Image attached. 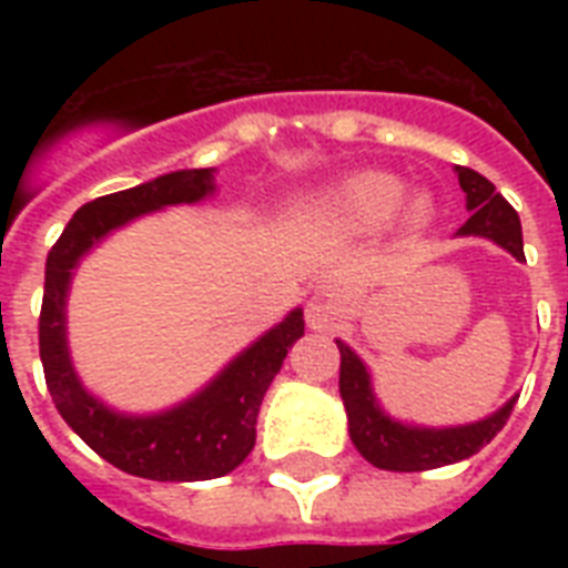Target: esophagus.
<instances>
[{
	"instance_id": "1",
	"label": "esophagus",
	"mask_w": 568,
	"mask_h": 568,
	"mask_svg": "<svg viewBox=\"0 0 568 568\" xmlns=\"http://www.w3.org/2000/svg\"><path fill=\"white\" fill-rule=\"evenodd\" d=\"M333 315H336V297L333 294H318L306 310V318H310L312 327H327V321H333Z\"/></svg>"
}]
</instances>
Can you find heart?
Returning a JSON list of instances; mask_svg holds the SVG:
<instances>
[{
  "label": "heart",
  "instance_id": "1",
  "mask_svg": "<svg viewBox=\"0 0 568 568\" xmlns=\"http://www.w3.org/2000/svg\"><path fill=\"white\" fill-rule=\"evenodd\" d=\"M406 200V182L392 173H356L342 182L327 200V214L338 226L354 232L383 230ZM433 217V200L427 194L409 196L404 205L406 230H424Z\"/></svg>",
  "mask_w": 568,
  "mask_h": 568
}]
</instances>
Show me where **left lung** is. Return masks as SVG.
Wrapping results in <instances>:
<instances>
[{
	"mask_svg": "<svg viewBox=\"0 0 568 568\" xmlns=\"http://www.w3.org/2000/svg\"><path fill=\"white\" fill-rule=\"evenodd\" d=\"M457 176L459 189L466 191V209L471 212V217L459 226V235H480V239L495 241L516 258H525L516 209L495 191L493 182L471 168H457ZM336 345L342 354L338 392L345 400L351 439L372 466L386 468V471H427V468L450 466V463L471 457L495 439V433L507 424L516 404V397H510L498 413L484 422L459 424V427L400 424L379 409L372 388V374L363 359L345 342H336Z\"/></svg>",
	"mask_w": 568,
	"mask_h": 568,
	"instance_id": "left-lung-1",
	"label": "left lung"
}]
</instances>
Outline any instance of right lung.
Segmentation results:
<instances>
[{"label": "right lung", "instance_id": "add662e5", "mask_svg": "<svg viewBox=\"0 0 568 568\" xmlns=\"http://www.w3.org/2000/svg\"><path fill=\"white\" fill-rule=\"evenodd\" d=\"M214 191V168L164 173L135 189L97 196L70 217L47 256L40 306V363L58 413L84 445L111 466L146 480L189 484L212 480L239 468L256 445V418L271 379L280 374L288 347L303 336V310L288 312L274 329L241 351L194 397L155 415H123L82 386L67 351V292L79 258L111 230L164 205L200 203Z\"/></svg>", "mask_w": 568, "mask_h": 568}]
</instances>
